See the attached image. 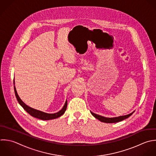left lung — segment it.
<instances>
[{
  "label": "left lung",
  "mask_w": 156,
  "mask_h": 156,
  "mask_svg": "<svg viewBox=\"0 0 156 156\" xmlns=\"http://www.w3.org/2000/svg\"><path fill=\"white\" fill-rule=\"evenodd\" d=\"M90 113L92 114V115L95 117L97 119L99 120L100 121H101V122H104V123H117L119 122H121L126 119H128V117H129L133 113H131L128 115H123V116H119L117 117H113V118H108V117H105L99 115H97L96 114L93 113L92 112H90Z\"/></svg>",
  "instance_id": "8db88e82"
}]
</instances>
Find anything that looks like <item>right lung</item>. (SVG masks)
I'll return each mask as SVG.
<instances>
[{"label": "right lung", "instance_id": "add662e5", "mask_svg": "<svg viewBox=\"0 0 156 156\" xmlns=\"http://www.w3.org/2000/svg\"><path fill=\"white\" fill-rule=\"evenodd\" d=\"M14 93H15V95L16 97L17 98V100L18 101L19 103L20 104V105L26 111V112H27L30 115H31L32 117H34L35 118L39 119L40 120H51V119H57L59 117H61V115H62L66 109H67V101L66 100L64 106H63V108H62L61 110H60L59 112L55 113V114H47L36 109H34L33 108H31L30 107H29L28 106H27L26 104H25L22 100L20 98V97H19L17 91H16V89L15 86H14Z\"/></svg>", "mask_w": 156, "mask_h": 156}]
</instances>
